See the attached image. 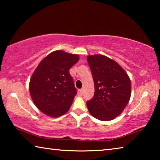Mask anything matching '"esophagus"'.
<instances>
[{
    "label": "esophagus",
    "instance_id": "esophagus-1",
    "mask_svg": "<svg viewBox=\"0 0 160 160\" xmlns=\"http://www.w3.org/2000/svg\"><path fill=\"white\" fill-rule=\"evenodd\" d=\"M83 94V90L82 89H80V90H78V94L79 96H82Z\"/></svg>",
    "mask_w": 160,
    "mask_h": 160
}]
</instances>
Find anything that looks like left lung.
Here are the masks:
<instances>
[{
	"mask_svg": "<svg viewBox=\"0 0 160 160\" xmlns=\"http://www.w3.org/2000/svg\"><path fill=\"white\" fill-rule=\"evenodd\" d=\"M94 83V94L87 102L90 114L110 121L121 114L131 97L130 78L122 68L103 55L88 56Z\"/></svg>",
	"mask_w": 160,
	"mask_h": 160,
	"instance_id": "1",
	"label": "left lung"
}]
</instances>
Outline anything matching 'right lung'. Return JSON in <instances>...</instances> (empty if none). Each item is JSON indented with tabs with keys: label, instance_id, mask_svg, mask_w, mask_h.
Segmentation results:
<instances>
[{
	"label": "right lung",
	"instance_id": "1",
	"mask_svg": "<svg viewBox=\"0 0 160 160\" xmlns=\"http://www.w3.org/2000/svg\"><path fill=\"white\" fill-rule=\"evenodd\" d=\"M78 60V55L53 51L43 59L32 75L30 95L45 114L58 117L69 110L77 94L69 70Z\"/></svg>",
	"mask_w": 160,
	"mask_h": 160
}]
</instances>
